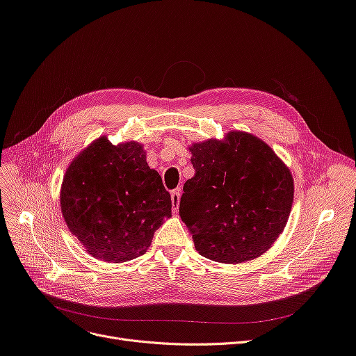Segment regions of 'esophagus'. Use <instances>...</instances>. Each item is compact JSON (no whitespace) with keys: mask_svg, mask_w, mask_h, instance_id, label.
Wrapping results in <instances>:
<instances>
[{"mask_svg":"<svg viewBox=\"0 0 356 356\" xmlns=\"http://www.w3.org/2000/svg\"><path fill=\"white\" fill-rule=\"evenodd\" d=\"M180 196H181V191H180V189H176V191L172 192V208H173V212H175V213H177V211H179Z\"/></svg>","mask_w":356,"mask_h":356,"instance_id":"esophagus-1","label":"esophagus"}]
</instances>
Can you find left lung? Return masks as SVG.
<instances>
[{
  "instance_id": "left-lung-1",
  "label": "left lung",
  "mask_w": 356,
  "mask_h": 356,
  "mask_svg": "<svg viewBox=\"0 0 356 356\" xmlns=\"http://www.w3.org/2000/svg\"><path fill=\"white\" fill-rule=\"evenodd\" d=\"M195 176L183 186L180 218L196 251L241 264L267 252L282 235L294 197L290 168L245 131H229L191 147Z\"/></svg>"
}]
</instances>
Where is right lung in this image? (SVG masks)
Returning a JSON list of instances; mask_svg holds the SVG:
<instances>
[{
    "label": "right lung",
    "mask_w": 356,
    "mask_h": 356,
    "mask_svg": "<svg viewBox=\"0 0 356 356\" xmlns=\"http://www.w3.org/2000/svg\"><path fill=\"white\" fill-rule=\"evenodd\" d=\"M60 209L88 254L125 263L152 245L164 218L172 216V199L160 175L148 167L141 143L114 145L102 136L66 168Z\"/></svg>",
    "instance_id": "add662e5"
}]
</instances>
